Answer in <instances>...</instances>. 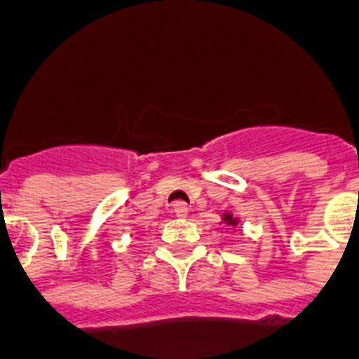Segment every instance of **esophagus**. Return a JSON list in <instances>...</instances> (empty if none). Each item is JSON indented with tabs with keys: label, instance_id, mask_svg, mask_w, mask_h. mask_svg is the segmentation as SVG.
<instances>
[{
	"label": "esophagus",
	"instance_id": "esophagus-1",
	"mask_svg": "<svg viewBox=\"0 0 359 359\" xmlns=\"http://www.w3.org/2000/svg\"><path fill=\"white\" fill-rule=\"evenodd\" d=\"M173 212H175V216H177V218H186V216H188V205H186V203H182V201L175 203Z\"/></svg>",
	"mask_w": 359,
	"mask_h": 359
}]
</instances>
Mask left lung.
Here are the masks:
<instances>
[{
	"label": "left lung",
	"instance_id": "8db88e82",
	"mask_svg": "<svg viewBox=\"0 0 359 359\" xmlns=\"http://www.w3.org/2000/svg\"><path fill=\"white\" fill-rule=\"evenodd\" d=\"M224 224H227V225H233V227H236V224H238V219L235 218V216H233V214H229V212H225L224 214Z\"/></svg>",
	"mask_w": 359,
	"mask_h": 359
}]
</instances>
